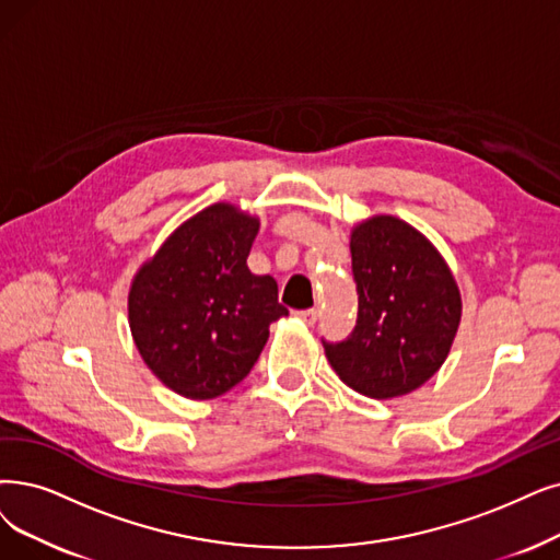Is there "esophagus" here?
<instances>
[{"mask_svg":"<svg viewBox=\"0 0 560 560\" xmlns=\"http://www.w3.org/2000/svg\"><path fill=\"white\" fill-rule=\"evenodd\" d=\"M294 315L301 319V322H305L307 326H312V324H315L317 322V317H319V312L315 310V307H310V310H296L294 312Z\"/></svg>","mask_w":560,"mask_h":560,"instance_id":"obj_1","label":"esophagus"}]
</instances>
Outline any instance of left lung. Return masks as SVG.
<instances>
[{"label":"left lung","instance_id":"obj_1","mask_svg":"<svg viewBox=\"0 0 560 560\" xmlns=\"http://www.w3.org/2000/svg\"><path fill=\"white\" fill-rule=\"evenodd\" d=\"M358 319L345 342H324L342 382L372 399L420 388L451 353L462 294L432 241L395 215L351 228Z\"/></svg>","mask_w":560,"mask_h":560}]
</instances>
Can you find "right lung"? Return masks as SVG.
<instances>
[{"label": "right lung", "instance_id": "right-lung-1", "mask_svg": "<svg viewBox=\"0 0 560 560\" xmlns=\"http://www.w3.org/2000/svg\"><path fill=\"white\" fill-rule=\"evenodd\" d=\"M259 218L218 202L182 222L130 282L128 324L147 368L176 395L213 399L243 382L289 310L248 255Z\"/></svg>", "mask_w": 560, "mask_h": 560}]
</instances>
